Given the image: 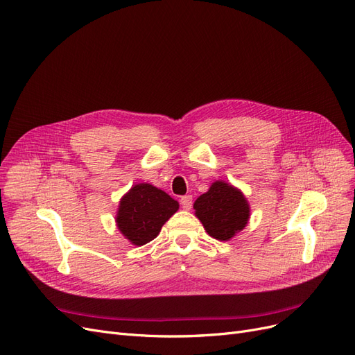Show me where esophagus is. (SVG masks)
<instances>
[{"label":"esophagus","mask_w":355,"mask_h":355,"mask_svg":"<svg viewBox=\"0 0 355 355\" xmlns=\"http://www.w3.org/2000/svg\"><path fill=\"white\" fill-rule=\"evenodd\" d=\"M192 196L191 195H185L180 198V205L183 209H191L192 208Z\"/></svg>","instance_id":"obj_1"}]
</instances>
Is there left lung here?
Segmentation results:
<instances>
[{"instance_id": "8db88e82", "label": "left lung", "mask_w": 355, "mask_h": 355, "mask_svg": "<svg viewBox=\"0 0 355 355\" xmlns=\"http://www.w3.org/2000/svg\"><path fill=\"white\" fill-rule=\"evenodd\" d=\"M193 209L205 232L221 242L242 232L250 218V205L243 192L224 180L211 183L209 189L196 198Z\"/></svg>"}]
</instances>
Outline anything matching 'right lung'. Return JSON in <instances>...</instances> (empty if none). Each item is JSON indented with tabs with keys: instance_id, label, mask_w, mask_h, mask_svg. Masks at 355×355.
Returning a JSON list of instances; mask_svg holds the SVG:
<instances>
[{
	"instance_id": "1",
	"label": "right lung",
	"mask_w": 355,
	"mask_h": 355,
	"mask_svg": "<svg viewBox=\"0 0 355 355\" xmlns=\"http://www.w3.org/2000/svg\"><path fill=\"white\" fill-rule=\"evenodd\" d=\"M179 209V202L150 183H137L119 201L116 227L131 245L143 246L159 236L163 224Z\"/></svg>"
}]
</instances>
